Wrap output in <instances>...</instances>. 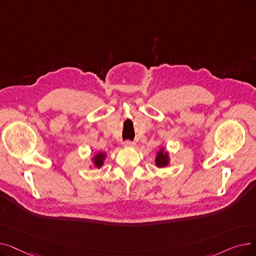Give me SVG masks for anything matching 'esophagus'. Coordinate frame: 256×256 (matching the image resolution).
I'll list each match as a JSON object with an SVG mask.
<instances>
[{
  "label": "esophagus",
  "mask_w": 256,
  "mask_h": 256,
  "mask_svg": "<svg viewBox=\"0 0 256 256\" xmlns=\"http://www.w3.org/2000/svg\"><path fill=\"white\" fill-rule=\"evenodd\" d=\"M124 147H135V146H136V143L128 140V141H124Z\"/></svg>",
  "instance_id": "esophagus-1"
}]
</instances>
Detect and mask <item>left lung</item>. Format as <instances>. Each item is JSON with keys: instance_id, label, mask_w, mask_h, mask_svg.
Segmentation results:
<instances>
[{"instance_id": "8db88e82", "label": "left lung", "mask_w": 256, "mask_h": 256, "mask_svg": "<svg viewBox=\"0 0 256 256\" xmlns=\"http://www.w3.org/2000/svg\"><path fill=\"white\" fill-rule=\"evenodd\" d=\"M170 162L169 158V154L165 150V148H160L158 152H156V166L158 168H164L166 166H168Z\"/></svg>"}]
</instances>
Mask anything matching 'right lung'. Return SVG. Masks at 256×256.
Instances as JSON below:
<instances>
[{
	"mask_svg": "<svg viewBox=\"0 0 256 256\" xmlns=\"http://www.w3.org/2000/svg\"><path fill=\"white\" fill-rule=\"evenodd\" d=\"M106 158V154L104 152H98L96 154H94L92 158L93 160V165L96 168H100L104 165V160Z\"/></svg>",
	"mask_w": 256,
	"mask_h": 256,
	"instance_id": "1",
	"label": "right lung"
}]
</instances>
